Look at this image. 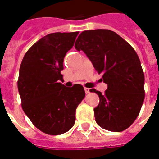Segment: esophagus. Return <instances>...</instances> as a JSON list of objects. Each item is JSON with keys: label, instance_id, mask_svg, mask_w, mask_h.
Instances as JSON below:
<instances>
[{"label": "esophagus", "instance_id": "obj_1", "mask_svg": "<svg viewBox=\"0 0 159 159\" xmlns=\"http://www.w3.org/2000/svg\"><path fill=\"white\" fill-rule=\"evenodd\" d=\"M85 92H86V94H88V93H89V92H90V89H89V88L85 87Z\"/></svg>", "mask_w": 159, "mask_h": 159}]
</instances>
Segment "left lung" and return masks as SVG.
<instances>
[{
	"mask_svg": "<svg viewBox=\"0 0 159 159\" xmlns=\"http://www.w3.org/2000/svg\"><path fill=\"white\" fill-rule=\"evenodd\" d=\"M74 47L83 51L107 85L103 94L90 90L99 97L94 109L96 123L111 132L128 129L138 116L145 98V76L135 50L116 32L104 29L82 32Z\"/></svg>",
	"mask_w": 159,
	"mask_h": 159,
	"instance_id": "1",
	"label": "left lung"
}]
</instances>
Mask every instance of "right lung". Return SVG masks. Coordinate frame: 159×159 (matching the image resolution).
Segmentation results:
<instances>
[{"mask_svg": "<svg viewBox=\"0 0 159 159\" xmlns=\"http://www.w3.org/2000/svg\"><path fill=\"white\" fill-rule=\"evenodd\" d=\"M79 31L47 34L26 52L20 65L18 88L24 112L43 133L60 135L75 123L76 109L86 93L80 84L60 82L63 62Z\"/></svg>", "mask_w": 159, "mask_h": 159, "instance_id": "add662e5", "label": "right lung"}]
</instances>
